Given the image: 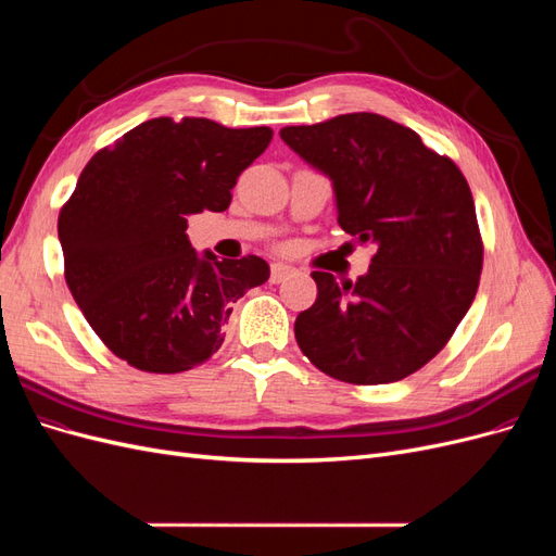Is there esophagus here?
<instances>
[{"mask_svg":"<svg viewBox=\"0 0 556 556\" xmlns=\"http://www.w3.org/2000/svg\"><path fill=\"white\" fill-rule=\"evenodd\" d=\"M290 276H294V268L292 266L282 264V262L271 264V282H282V280H288Z\"/></svg>","mask_w":556,"mask_h":556,"instance_id":"34e87169","label":"esophagus"}]
</instances>
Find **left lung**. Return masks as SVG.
I'll return each mask as SVG.
<instances>
[{
	"label": "left lung",
	"mask_w": 556,
	"mask_h": 556,
	"mask_svg": "<svg viewBox=\"0 0 556 556\" xmlns=\"http://www.w3.org/2000/svg\"><path fill=\"white\" fill-rule=\"evenodd\" d=\"M280 139L331 180L341 229L378 248L355 282L313 271L317 299L294 323L301 352L352 384L415 374L445 348L478 292L482 241L466 178L378 113L282 127Z\"/></svg>",
	"instance_id": "left-lung-1"
}]
</instances>
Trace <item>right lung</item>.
Returning a JSON list of instances; mask_svg holds the SVG:
<instances>
[{
    "mask_svg": "<svg viewBox=\"0 0 556 556\" xmlns=\"http://www.w3.org/2000/svg\"><path fill=\"white\" fill-rule=\"evenodd\" d=\"M271 137L268 127L153 117L83 169L58 220L64 278L115 357L180 374L220 350L231 306L271 271L255 255L197 252L185 229L194 213L229 208L237 178Z\"/></svg>",
    "mask_w": 556,
    "mask_h": 556,
    "instance_id": "add662e5",
    "label": "right lung"
}]
</instances>
